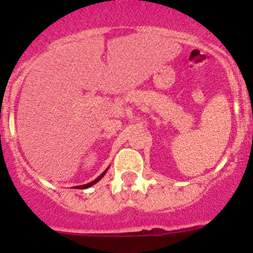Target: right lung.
<instances>
[{"mask_svg": "<svg viewBox=\"0 0 253 253\" xmlns=\"http://www.w3.org/2000/svg\"><path fill=\"white\" fill-rule=\"evenodd\" d=\"M105 172H106V170H105V171H104V172H103V174H101L100 176H99V177H96V178H95V180H94V181H91V182L86 183V185H82V186H76V188H82V190H83V188H88V187H90V186L95 185V183H96V182H98V181H99V180H100V178H101V177H103V176H104V175H105Z\"/></svg>", "mask_w": 253, "mask_h": 253, "instance_id": "obj_1", "label": "right lung"}]
</instances>
